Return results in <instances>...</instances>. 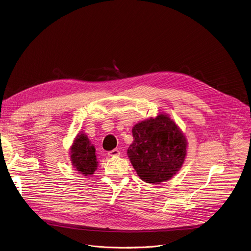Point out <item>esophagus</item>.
Here are the masks:
<instances>
[{"label":"esophagus","mask_w":251,"mask_h":251,"mask_svg":"<svg viewBox=\"0 0 251 251\" xmlns=\"http://www.w3.org/2000/svg\"><path fill=\"white\" fill-rule=\"evenodd\" d=\"M107 154H108V156H110V157H115V156H118V155L120 154V151L115 149V150H113V151H109Z\"/></svg>","instance_id":"esophagus-1"}]
</instances>
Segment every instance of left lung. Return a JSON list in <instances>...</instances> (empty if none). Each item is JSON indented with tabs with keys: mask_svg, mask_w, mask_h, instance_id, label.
<instances>
[{
	"mask_svg": "<svg viewBox=\"0 0 251 251\" xmlns=\"http://www.w3.org/2000/svg\"><path fill=\"white\" fill-rule=\"evenodd\" d=\"M132 133L134 141L127 154L142 180L160 184L181 169L187 154V141L167 113L137 123Z\"/></svg>",
	"mask_w": 251,
	"mask_h": 251,
	"instance_id": "left-lung-1",
	"label": "left lung"
}]
</instances>
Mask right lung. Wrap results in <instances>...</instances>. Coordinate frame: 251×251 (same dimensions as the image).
<instances>
[{
    "mask_svg": "<svg viewBox=\"0 0 251 251\" xmlns=\"http://www.w3.org/2000/svg\"><path fill=\"white\" fill-rule=\"evenodd\" d=\"M70 155L74 168L84 176L93 175L97 170L96 151L86 134H77L70 149Z\"/></svg>",
    "mask_w": 251,
    "mask_h": 251,
    "instance_id": "add662e5",
    "label": "right lung"
}]
</instances>
